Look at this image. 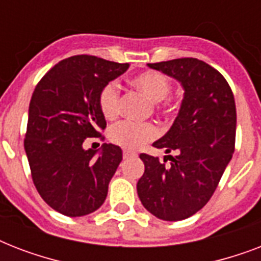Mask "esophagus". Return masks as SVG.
<instances>
[{"mask_svg":"<svg viewBox=\"0 0 261 261\" xmlns=\"http://www.w3.org/2000/svg\"><path fill=\"white\" fill-rule=\"evenodd\" d=\"M135 153H133V151H128V150H124L123 151V159L127 160V159H131V157H135Z\"/></svg>","mask_w":261,"mask_h":261,"instance_id":"esophagus-1","label":"esophagus"}]
</instances>
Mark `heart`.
I'll return each mask as SVG.
<instances>
[{
    "label": "heart",
    "instance_id": "heart-1",
    "mask_svg": "<svg viewBox=\"0 0 261 261\" xmlns=\"http://www.w3.org/2000/svg\"><path fill=\"white\" fill-rule=\"evenodd\" d=\"M131 85L142 90L159 111H165L171 107L169 92L172 81L165 73L159 70H146L134 75ZM98 108L106 119H114L119 115L120 108V88L116 81H108L100 88L97 94ZM159 128L153 123H134L128 120L115 123L108 130V139L114 145L135 150L145 143L157 138Z\"/></svg>",
    "mask_w": 261,
    "mask_h": 261
}]
</instances>
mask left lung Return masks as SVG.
I'll list each match as a JSON object with an SVG mask.
<instances>
[{"instance_id": "left-lung-1", "label": "left lung", "mask_w": 261, "mask_h": 261, "mask_svg": "<svg viewBox=\"0 0 261 261\" xmlns=\"http://www.w3.org/2000/svg\"><path fill=\"white\" fill-rule=\"evenodd\" d=\"M178 80L184 100L173 126L153 146L165 149L164 163L139 154L145 172L137 191L143 207L164 221H181L206 206L231 160L236 143V101L230 85L208 63L178 58L147 63ZM171 164H165L166 159Z\"/></svg>"}]
</instances>
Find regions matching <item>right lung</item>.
Wrapping results in <instances>:
<instances>
[{
  "instance_id": "right-lung-1",
  "label": "right lung",
  "mask_w": 261,
  "mask_h": 261,
  "mask_svg": "<svg viewBox=\"0 0 261 261\" xmlns=\"http://www.w3.org/2000/svg\"><path fill=\"white\" fill-rule=\"evenodd\" d=\"M128 66L74 55L51 67L35 87L24 149L39 195L61 214H90L106 200L122 150L104 143L96 155V150H84L83 143L87 138L104 141L107 122L98 108V90Z\"/></svg>"
}]
</instances>
